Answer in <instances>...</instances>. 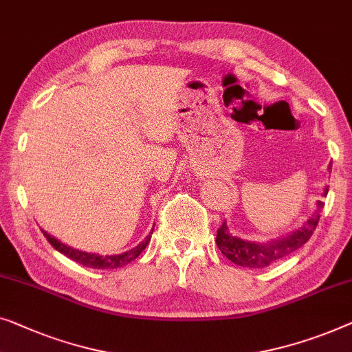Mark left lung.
I'll list each match as a JSON object with an SVG mask.
<instances>
[{
    "instance_id": "obj_1",
    "label": "left lung",
    "mask_w": 352,
    "mask_h": 352,
    "mask_svg": "<svg viewBox=\"0 0 352 352\" xmlns=\"http://www.w3.org/2000/svg\"><path fill=\"white\" fill-rule=\"evenodd\" d=\"M329 170H332V164L329 165ZM329 187H325L324 197L327 195ZM324 208L322 201H318V210H316L307 222L303 223L298 230L290 233V235L273 239L268 243H256V241H246L228 232L227 223L223 222L217 230V248L226 256L228 261L233 263L241 265V267L248 268H263L268 265L274 263L276 261H281L283 257L289 256L303 246L305 243L311 238L313 232L318 227L320 210Z\"/></svg>"
}]
</instances>
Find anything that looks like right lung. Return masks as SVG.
<instances>
[{"instance_id": "1", "label": "right lung", "mask_w": 352, "mask_h": 352, "mask_svg": "<svg viewBox=\"0 0 352 352\" xmlns=\"http://www.w3.org/2000/svg\"><path fill=\"white\" fill-rule=\"evenodd\" d=\"M152 232H154V228H152ZM152 232L144 239H142V241L138 244V246H135L133 249H130V251H126L124 254H117V256H98V254L84 252V251H79V249L71 248V246H68V244L58 241L57 238L50 236L47 232L43 230L44 236L47 238V241L52 244V246L57 249L58 252L65 254V256L68 257V258H71V261H74V262H78L80 265H84V267L98 268V270L119 268V267H124V265H126V263H130L131 261H135V258L138 257L142 251H144V248L147 246V244H149Z\"/></svg>"}]
</instances>
